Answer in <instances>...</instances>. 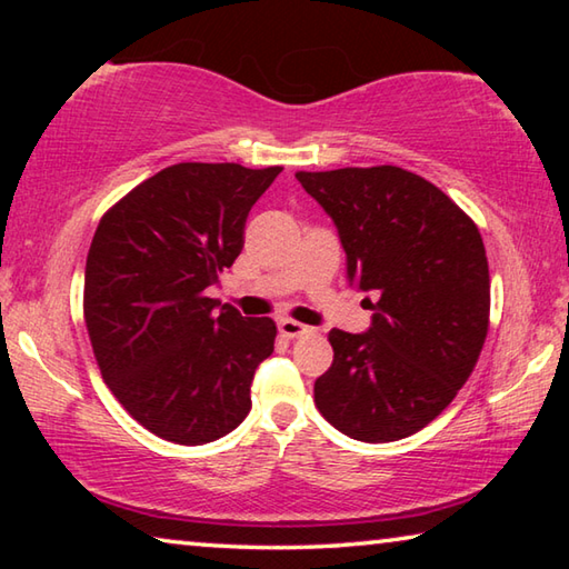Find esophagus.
I'll return each mask as SVG.
<instances>
[{
	"label": "esophagus",
	"mask_w": 569,
	"mask_h": 569,
	"mask_svg": "<svg viewBox=\"0 0 569 569\" xmlns=\"http://www.w3.org/2000/svg\"><path fill=\"white\" fill-rule=\"evenodd\" d=\"M278 331H281V336H286V339H301V336H308L313 329H311V326L301 323V321L281 319V321H278Z\"/></svg>",
	"instance_id": "1"
}]
</instances>
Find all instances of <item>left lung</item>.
<instances>
[{
  "label": "left lung",
  "instance_id": "left-lung-1",
  "mask_svg": "<svg viewBox=\"0 0 569 569\" xmlns=\"http://www.w3.org/2000/svg\"><path fill=\"white\" fill-rule=\"evenodd\" d=\"M296 178L339 228L351 281L379 296L369 331H329L333 363L316 379V407L359 441L417 435L465 387L487 339L479 228L435 182L397 166Z\"/></svg>",
  "mask_w": 569,
  "mask_h": 569
}]
</instances>
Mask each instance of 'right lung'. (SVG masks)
<instances>
[{"mask_svg": "<svg viewBox=\"0 0 569 569\" xmlns=\"http://www.w3.org/2000/svg\"><path fill=\"white\" fill-rule=\"evenodd\" d=\"M281 166L178 162L102 216L84 266L94 361L134 421L176 445H208L250 411L276 323L218 313L208 288L243 250L248 210Z\"/></svg>", "mask_w": 569, "mask_h": 569, "instance_id": "1", "label": "right lung"}]
</instances>
